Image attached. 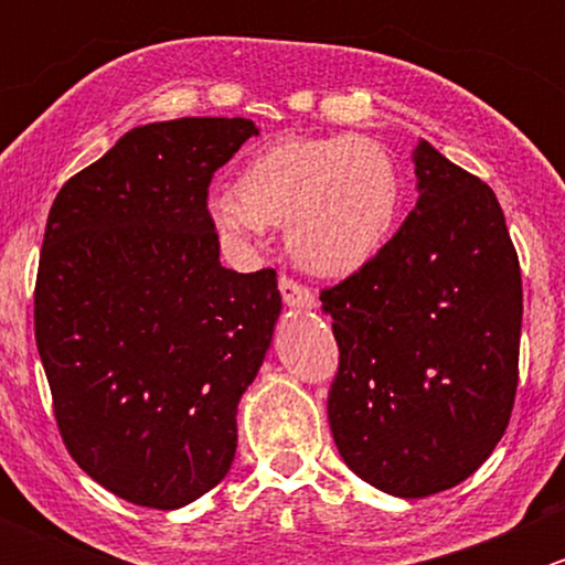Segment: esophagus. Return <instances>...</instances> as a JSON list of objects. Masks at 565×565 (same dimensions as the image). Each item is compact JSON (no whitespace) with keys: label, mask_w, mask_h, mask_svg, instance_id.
Returning a JSON list of instances; mask_svg holds the SVG:
<instances>
[{"label":"esophagus","mask_w":565,"mask_h":565,"mask_svg":"<svg viewBox=\"0 0 565 565\" xmlns=\"http://www.w3.org/2000/svg\"><path fill=\"white\" fill-rule=\"evenodd\" d=\"M278 289H281L284 295V303L289 306V309H298V311H309L317 306V298L315 292H311L309 287H303V284L292 281V278L284 276L281 281H278Z\"/></svg>","instance_id":"34e87169"}]
</instances>
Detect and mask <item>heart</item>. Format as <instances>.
Here are the masks:
<instances>
[{"label":"heart","instance_id":"1","mask_svg":"<svg viewBox=\"0 0 565 565\" xmlns=\"http://www.w3.org/2000/svg\"><path fill=\"white\" fill-rule=\"evenodd\" d=\"M402 182L383 145L355 134L281 139L243 169L237 188L207 199L215 230L248 246L287 224V246L306 270L350 276L380 254L396 224Z\"/></svg>","mask_w":565,"mask_h":565}]
</instances>
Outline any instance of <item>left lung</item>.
I'll use <instances>...</instances> for the list:
<instances>
[{
	"label": "left lung",
	"instance_id": "1",
	"mask_svg": "<svg viewBox=\"0 0 565 565\" xmlns=\"http://www.w3.org/2000/svg\"><path fill=\"white\" fill-rule=\"evenodd\" d=\"M418 202L369 265L319 295L339 374L335 448L396 498L470 478L509 426L520 380L522 278L487 182L420 139Z\"/></svg>",
	"mask_w": 565,
	"mask_h": 565
}]
</instances>
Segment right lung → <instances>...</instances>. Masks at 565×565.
<instances>
[{
	"mask_svg": "<svg viewBox=\"0 0 565 565\" xmlns=\"http://www.w3.org/2000/svg\"><path fill=\"white\" fill-rule=\"evenodd\" d=\"M256 134L243 117L139 125L51 204L35 339L56 426L128 503L182 509L235 461L281 295L270 267L221 265L207 188Z\"/></svg>",
	"mask_w": 565,
	"mask_h": 565,
	"instance_id": "add662e5",
	"label": "right lung"
}]
</instances>
